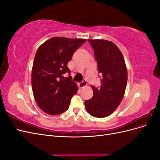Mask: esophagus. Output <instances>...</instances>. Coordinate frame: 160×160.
Segmentation results:
<instances>
[{"mask_svg": "<svg viewBox=\"0 0 160 160\" xmlns=\"http://www.w3.org/2000/svg\"><path fill=\"white\" fill-rule=\"evenodd\" d=\"M86 85H87V82H86V81H82V82H81V83L79 84V87L80 88H85V87H86Z\"/></svg>", "mask_w": 160, "mask_h": 160, "instance_id": "esophagus-1", "label": "esophagus"}]
</instances>
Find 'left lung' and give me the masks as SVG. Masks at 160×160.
Instances as JSON below:
<instances>
[{
  "label": "left lung",
  "instance_id": "8db88e82",
  "mask_svg": "<svg viewBox=\"0 0 160 160\" xmlns=\"http://www.w3.org/2000/svg\"><path fill=\"white\" fill-rule=\"evenodd\" d=\"M94 50L98 72L102 77L100 88L92 86L93 98L85 101L87 111L95 118L108 117L122 102L126 89L128 71L123 54L113 42L88 39Z\"/></svg>",
  "mask_w": 160,
  "mask_h": 160
}]
</instances>
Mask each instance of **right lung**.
Masks as SVG:
<instances>
[{
  "mask_svg": "<svg viewBox=\"0 0 160 160\" xmlns=\"http://www.w3.org/2000/svg\"><path fill=\"white\" fill-rule=\"evenodd\" d=\"M83 38L52 37L38 48L34 58L31 84L34 98L45 113L56 115L68 109L78 87L71 81L67 63Z\"/></svg>",
  "mask_w": 160,
  "mask_h": 160,
  "instance_id": "obj_1",
  "label": "right lung"
}]
</instances>
